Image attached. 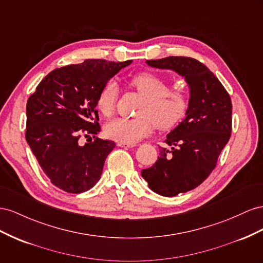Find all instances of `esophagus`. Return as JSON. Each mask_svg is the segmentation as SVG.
I'll use <instances>...</instances> for the list:
<instances>
[{"instance_id":"obj_1","label":"esophagus","mask_w":263,"mask_h":263,"mask_svg":"<svg viewBox=\"0 0 263 263\" xmlns=\"http://www.w3.org/2000/svg\"><path fill=\"white\" fill-rule=\"evenodd\" d=\"M118 146L133 147V146H136V144H134V143H126V142H118Z\"/></svg>"}]
</instances>
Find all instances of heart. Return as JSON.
<instances>
[{
	"label": "heart",
	"mask_w": 263,
	"mask_h": 263,
	"mask_svg": "<svg viewBox=\"0 0 263 263\" xmlns=\"http://www.w3.org/2000/svg\"><path fill=\"white\" fill-rule=\"evenodd\" d=\"M131 86L143 97L139 114L134 119L117 118L104 126V133L112 140L136 143L154 130L155 124L166 130L176 125L186 115L190 98L186 86L181 82L168 90L166 80L153 72H141L131 79ZM118 87L114 81L104 85L97 98V108L103 116L114 114Z\"/></svg>",
	"instance_id": "1"
}]
</instances>
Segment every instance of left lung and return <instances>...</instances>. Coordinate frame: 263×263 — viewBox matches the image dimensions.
Masks as SVG:
<instances>
[{
    "label": "left lung",
    "mask_w": 263,
    "mask_h": 263,
    "mask_svg": "<svg viewBox=\"0 0 263 263\" xmlns=\"http://www.w3.org/2000/svg\"><path fill=\"white\" fill-rule=\"evenodd\" d=\"M145 64L176 72L189 87L185 118L166 136L153 166L141 171L154 193L172 197L196 189L215 168L230 138L231 100L218 78L196 59L171 56Z\"/></svg>",
    "instance_id": "8db88e82"
}]
</instances>
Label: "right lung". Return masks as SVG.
Returning a JSON list of instances; mask_svg holds the SVG:
<instances>
[{"instance_id":"1","label":"right lung","mask_w":263,"mask_h":263,"mask_svg":"<svg viewBox=\"0 0 263 263\" xmlns=\"http://www.w3.org/2000/svg\"><path fill=\"white\" fill-rule=\"evenodd\" d=\"M132 61L86 59L50 71L26 106L27 144L44 173L58 189L82 193L100 179L114 141L96 138L79 144L80 134L101 131L97 98L101 88Z\"/></svg>"}]
</instances>
